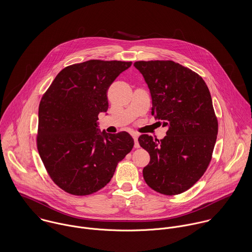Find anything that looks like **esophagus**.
Instances as JSON below:
<instances>
[{
    "label": "esophagus",
    "mask_w": 252,
    "mask_h": 252,
    "mask_svg": "<svg viewBox=\"0 0 252 252\" xmlns=\"http://www.w3.org/2000/svg\"><path fill=\"white\" fill-rule=\"evenodd\" d=\"M132 137H133L134 142H135V147H136V148H139V147H140V144H139V142H138V137H139V135H138L137 133H132Z\"/></svg>",
    "instance_id": "obj_1"
}]
</instances>
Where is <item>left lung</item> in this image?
<instances>
[{
  "label": "left lung",
  "instance_id": "8db88e82",
  "mask_svg": "<svg viewBox=\"0 0 252 252\" xmlns=\"http://www.w3.org/2000/svg\"><path fill=\"white\" fill-rule=\"evenodd\" d=\"M134 66L150 90L151 113L169 127L163 140L145 134L138 140L150 156L144 180L156 192L178 195L202 178L212 160L218 122L210 90L198 73L171 60Z\"/></svg>",
  "mask_w": 252,
  "mask_h": 252
}]
</instances>
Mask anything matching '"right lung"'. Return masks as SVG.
Masks as SVG:
<instances>
[{"label":"right lung","instance_id":"1","mask_svg":"<svg viewBox=\"0 0 252 252\" xmlns=\"http://www.w3.org/2000/svg\"><path fill=\"white\" fill-rule=\"evenodd\" d=\"M132 62L89 60L59 72L38 107L36 147L53 182L76 196L93 194L113 177L132 150L127 132L98 129V115L108 110V90Z\"/></svg>","mask_w":252,"mask_h":252}]
</instances>
